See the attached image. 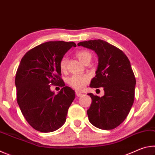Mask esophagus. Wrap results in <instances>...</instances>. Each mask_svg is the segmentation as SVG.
<instances>
[{"label":"esophagus","mask_w":155,"mask_h":155,"mask_svg":"<svg viewBox=\"0 0 155 155\" xmlns=\"http://www.w3.org/2000/svg\"><path fill=\"white\" fill-rule=\"evenodd\" d=\"M76 95H77V96H78V97H79V96H83V94H81V93H80V92H78V91H76Z\"/></svg>","instance_id":"1"}]
</instances>
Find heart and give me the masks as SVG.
<instances>
[{
    "label": "heart",
    "mask_w": 155,
    "mask_h": 155,
    "mask_svg": "<svg viewBox=\"0 0 155 155\" xmlns=\"http://www.w3.org/2000/svg\"><path fill=\"white\" fill-rule=\"evenodd\" d=\"M76 55L80 60L81 62L84 64L87 60H90L91 59V54L89 51H79L77 52ZM60 69L62 71H64L66 69L67 66V59L65 57H63L61 59L59 63ZM89 80L87 76L85 75H79V74H74L72 75L68 78L67 82L69 85L73 88L76 89L77 90H82L85 88L86 84Z\"/></svg>",
    "instance_id": "b5f03b06"
}]
</instances>
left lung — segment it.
<instances>
[{
    "instance_id": "1",
    "label": "left lung",
    "mask_w": 155,
    "mask_h": 155,
    "mask_svg": "<svg viewBox=\"0 0 155 155\" xmlns=\"http://www.w3.org/2000/svg\"><path fill=\"white\" fill-rule=\"evenodd\" d=\"M78 46L91 49L98 57L96 77L90 87H104L102 97L90 93L91 104L87 113L91 124L111 130L122 124L134 102L136 80L129 59L121 50L101 40L81 41Z\"/></svg>"
}]
</instances>
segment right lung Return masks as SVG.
Returning <instances> with one entry per match:
<instances>
[{
    "label": "right lung",
    "mask_w": 155,
    "mask_h": 155,
    "mask_svg": "<svg viewBox=\"0 0 155 155\" xmlns=\"http://www.w3.org/2000/svg\"><path fill=\"white\" fill-rule=\"evenodd\" d=\"M77 45L64 41H47L28 51L15 74L17 102L31 127L42 133L52 132L65 122L75 98L72 89L65 86L59 63L69 49ZM64 87L57 94L50 85Z\"/></svg>",
    "instance_id": "1"
}]
</instances>
